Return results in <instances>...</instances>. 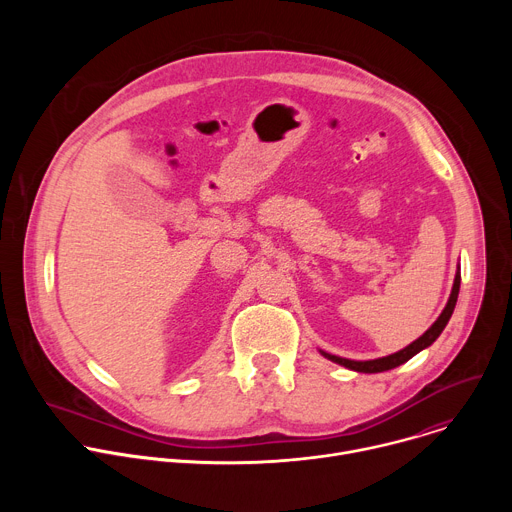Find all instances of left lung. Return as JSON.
<instances>
[{
    "label": "left lung",
    "instance_id": "left-lung-1",
    "mask_svg": "<svg viewBox=\"0 0 512 512\" xmlns=\"http://www.w3.org/2000/svg\"><path fill=\"white\" fill-rule=\"evenodd\" d=\"M458 294H460V265H458V271H456V277H454L450 300H448L444 312L440 314V318H437L417 340H413L409 346L401 348L399 352H393L389 356L375 358V360H350V358H342V356H336V354H330V352H324V350H320V354L324 358L336 362V364H342V367H346L350 371H356V373H383V371H391V369L399 367V364L407 362L409 358H413L423 348L431 346L437 340V336L444 332L446 324L450 322V318L454 314V308H456V302H458Z\"/></svg>",
    "mask_w": 512,
    "mask_h": 512
}]
</instances>
